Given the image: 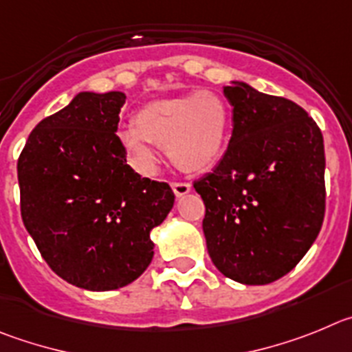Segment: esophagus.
<instances>
[{
	"instance_id": "esophagus-1",
	"label": "esophagus",
	"mask_w": 352,
	"mask_h": 352,
	"mask_svg": "<svg viewBox=\"0 0 352 352\" xmlns=\"http://www.w3.org/2000/svg\"><path fill=\"white\" fill-rule=\"evenodd\" d=\"M172 189H173V192H175L177 198H180V196L188 195V192L191 191V184H188V182H173L172 184Z\"/></svg>"
}]
</instances>
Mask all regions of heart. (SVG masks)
I'll return each mask as SVG.
<instances>
[{"mask_svg":"<svg viewBox=\"0 0 352 352\" xmlns=\"http://www.w3.org/2000/svg\"><path fill=\"white\" fill-rule=\"evenodd\" d=\"M230 131V107L210 89L157 100L138 110L135 124L119 133L121 144L142 173H154V145L166 147L184 172H201L219 160Z\"/></svg>","mask_w":352,"mask_h":352,"instance_id":"obj_1","label":"heart"}]
</instances>
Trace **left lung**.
Wrapping results in <instances>:
<instances>
[{
  "label": "left lung",
  "instance_id": "1",
  "mask_svg": "<svg viewBox=\"0 0 352 352\" xmlns=\"http://www.w3.org/2000/svg\"><path fill=\"white\" fill-rule=\"evenodd\" d=\"M233 133L223 160L195 182L208 256L228 278L263 286L298 265L324 219L321 129L294 101L245 82L224 85Z\"/></svg>",
  "mask_w": 352,
  "mask_h": 352
}]
</instances>
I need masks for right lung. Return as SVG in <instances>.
<instances>
[{
	"label": "right lung",
	"mask_w": 352,
	"mask_h": 352,
	"mask_svg": "<svg viewBox=\"0 0 352 352\" xmlns=\"http://www.w3.org/2000/svg\"><path fill=\"white\" fill-rule=\"evenodd\" d=\"M126 94L78 93L31 131L17 163L21 215L66 283L89 291L137 280L154 256L153 228L172 210L166 182L126 164L117 137Z\"/></svg>",
	"instance_id": "right-lung-1"
}]
</instances>
